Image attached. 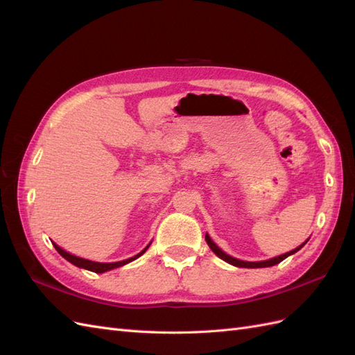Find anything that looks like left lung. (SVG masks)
<instances>
[{"label":"left lung","instance_id":"1","mask_svg":"<svg viewBox=\"0 0 355 355\" xmlns=\"http://www.w3.org/2000/svg\"><path fill=\"white\" fill-rule=\"evenodd\" d=\"M308 240H309V239H308ZM308 240H306V241H308ZM206 241H207V244H209L210 249L213 250V253L216 254V256H219L222 261L228 262V263H231V265H234V266H239V268H266V266L277 265V263H280L282 261H284L286 257H288L290 254H293V253H296L297 250L302 249V247L306 244V241H305L304 244H300L299 247H296L295 250H290V252H287V253H284V254H280V256H277V257H272V259H268V261H259V262H247V261L235 259V257H232V256L227 254L225 252H222V250L219 249V247L213 243V240L209 237V234H206Z\"/></svg>","mask_w":355,"mask_h":355}]
</instances>
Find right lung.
<instances>
[{
  "mask_svg": "<svg viewBox=\"0 0 355 355\" xmlns=\"http://www.w3.org/2000/svg\"><path fill=\"white\" fill-rule=\"evenodd\" d=\"M53 245H55V249L59 252V254L65 257V259H67L68 262H71L72 265L78 266V268H84V270H89V271H93V272L102 274V272H106V271H110V270H114V268H120V266H123V265H125V263H128V262H132V261L137 259L139 256H142V254L148 250V247L151 245V244H148L141 253H137V254H136V256H133V257H128V259H125V261H120V262H110V263L93 262V261H89V259H83V257H78V256H75V254H71V253L65 252L63 249H60V247H59L56 243H53Z\"/></svg>",
  "mask_w": 355,
  "mask_h": 355,
  "instance_id": "right-lung-1",
  "label": "right lung"
}]
</instances>
